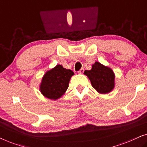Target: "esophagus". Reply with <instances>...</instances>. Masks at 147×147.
<instances>
[{
  "label": "esophagus",
  "mask_w": 147,
  "mask_h": 147,
  "mask_svg": "<svg viewBox=\"0 0 147 147\" xmlns=\"http://www.w3.org/2000/svg\"><path fill=\"white\" fill-rule=\"evenodd\" d=\"M84 68H82V69H80L79 71H78V74H83V73H84Z\"/></svg>",
  "instance_id": "34e87169"
}]
</instances>
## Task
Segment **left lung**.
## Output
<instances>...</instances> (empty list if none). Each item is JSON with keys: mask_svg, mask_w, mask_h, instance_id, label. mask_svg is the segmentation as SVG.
<instances>
[{"mask_svg": "<svg viewBox=\"0 0 147 147\" xmlns=\"http://www.w3.org/2000/svg\"><path fill=\"white\" fill-rule=\"evenodd\" d=\"M89 78L94 89L100 94H109L115 87V74L111 68L96 61L92 69L84 73Z\"/></svg>", "mask_w": 147, "mask_h": 147, "instance_id": "left-lung-1", "label": "left lung"}]
</instances>
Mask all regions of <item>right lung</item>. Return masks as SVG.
Here are the masks:
<instances>
[{
	"mask_svg": "<svg viewBox=\"0 0 147 147\" xmlns=\"http://www.w3.org/2000/svg\"><path fill=\"white\" fill-rule=\"evenodd\" d=\"M74 75L71 69H65L58 64L43 75L39 85L40 92L49 100L59 99L65 93L70 79Z\"/></svg>",
	"mask_w": 147,
	"mask_h": 147,
	"instance_id": "1",
	"label": "right lung"
}]
</instances>
